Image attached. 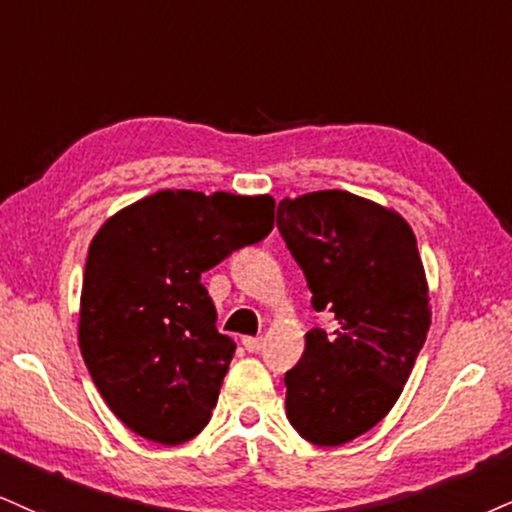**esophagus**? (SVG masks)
<instances>
[{
	"instance_id": "34e87169",
	"label": "esophagus",
	"mask_w": 512,
	"mask_h": 512,
	"mask_svg": "<svg viewBox=\"0 0 512 512\" xmlns=\"http://www.w3.org/2000/svg\"><path fill=\"white\" fill-rule=\"evenodd\" d=\"M244 349L251 353H258L263 349V339L261 337H244Z\"/></svg>"
}]
</instances>
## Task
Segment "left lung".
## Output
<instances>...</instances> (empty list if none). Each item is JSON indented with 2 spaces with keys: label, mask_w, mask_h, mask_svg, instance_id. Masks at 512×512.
<instances>
[{
  "label": "left lung",
  "mask_w": 512,
  "mask_h": 512,
  "mask_svg": "<svg viewBox=\"0 0 512 512\" xmlns=\"http://www.w3.org/2000/svg\"><path fill=\"white\" fill-rule=\"evenodd\" d=\"M277 230L313 308L337 320L332 332L313 327L285 372L287 418L311 444H346L389 413L427 339L418 242L399 213L342 189L282 199Z\"/></svg>",
  "instance_id": "left-lung-1"
}]
</instances>
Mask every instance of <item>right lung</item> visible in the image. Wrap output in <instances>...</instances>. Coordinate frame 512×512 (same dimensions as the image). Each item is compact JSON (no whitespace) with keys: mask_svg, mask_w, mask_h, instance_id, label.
Wrapping results in <instances>:
<instances>
[{"mask_svg":"<svg viewBox=\"0 0 512 512\" xmlns=\"http://www.w3.org/2000/svg\"><path fill=\"white\" fill-rule=\"evenodd\" d=\"M270 197L161 189L106 220L87 251L80 351L99 394L140 437L178 446L211 420L235 342L201 275L268 237Z\"/></svg>","mask_w":512,"mask_h":512,"instance_id":"right-lung-1","label":"right lung"}]
</instances>
